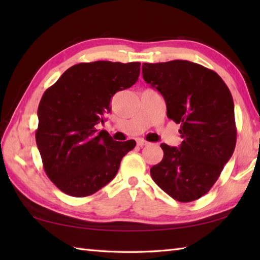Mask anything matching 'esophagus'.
Listing matches in <instances>:
<instances>
[{
    "instance_id": "esophagus-1",
    "label": "esophagus",
    "mask_w": 260,
    "mask_h": 260,
    "mask_svg": "<svg viewBox=\"0 0 260 260\" xmlns=\"http://www.w3.org/2000/svg\"><path fill=\"white\" fill-rule=\"evenodd\" d=\"M137 145L141 146V147H143V146H147V145H150V143L146 142V141H144V140H140V141H137Z\"/></svg>"
}]
</instances>
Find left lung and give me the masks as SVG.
Instances as JSON below:
<instances>
[{
  "mask_svg": "<svg viewBox=\"0 0 260 260\" xmlns=\"http://www.w3.org/2000/svg\"><path fill=\"white\" fill-rule=\"evenodd\" d=\"M143 78L180 124V147L161 144L163 159L151 168L154 182L180 202L206 194L233 156L237 141L231 92L213 70L186 60L143 63Z\"/></svg>",
  "mask_w": 260,
  "mask_h": 260,
  "instance_id": "obj_1",
  "label": "left lung"
}]
</instances>
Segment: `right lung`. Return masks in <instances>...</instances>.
<instances>
[{
	"instance_id": "right-lung-1",
	"label": "right lung",
	"mask_w": 260,
	"mask_h": 260,
	"mask_svg": "<svg viewBox=\"0 0 260 260\" xmlns=\"http://www.w3.org/2000/svg\"><path fill=\"white\" fill-rule=\"evenodd\" d=\"M140 62L95 61L67 69L43 93L36 141L48 178L71 197L91 196L117 174L136 142H115L97 133L110 99L139 79Z\"/></svg>"
}]
</instances>
